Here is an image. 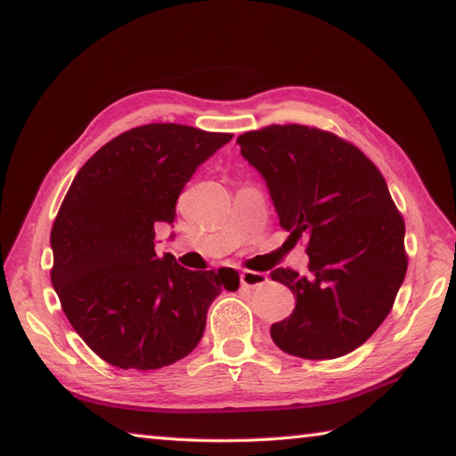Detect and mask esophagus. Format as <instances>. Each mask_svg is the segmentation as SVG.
Instances as JSON below:
<instances>
[{
	"label": "esophagus",
	"instance_id": "esophagus-1",
	"mask_svg": "<svg viewBox=\"0 0 456 456\" xmlns=\"http://www.w3.org/2000/svg\"><path fill=\"white\" fill-rule=\"evenodd\" d=\"M239 281H241L243 288L247 289H253V288H259V285L267 283V275L265 273H259V272H241L239 273Z\"/></svg>",
	"mask_w": 456,
	"mask_h": 456
}]
</instances>
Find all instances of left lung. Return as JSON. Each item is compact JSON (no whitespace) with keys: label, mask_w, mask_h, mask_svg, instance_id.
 <instances>
[{"label":"left lung","mask_w":456,"mask_h":456,"mask_svg":"<svg viewBox=\"0 0 456 456\" xmlns=\"http://www.w3.org/2000/svg\"><path fill=\"white\" fill-rule=\"evenodd\" d=\"M264 176L289 237H307L312 277L273 269L296 310L272 326L277 348L305 360L356 350L390 314L406 275L404 221L364 152L336 134L273 125L237 138Z\"/></svg>","instance_id":"8db88e82"}]
</instances>
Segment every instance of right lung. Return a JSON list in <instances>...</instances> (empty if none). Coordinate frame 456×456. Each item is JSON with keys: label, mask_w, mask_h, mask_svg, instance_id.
<instances>
[{"label": "right lung", "mask_w": 456, "mask_h": 456, "mask_svg": "<svg viewBox=\"0 0 456 456\" xmlns=\"http://www.w3.org/2000/svg\"><path fill=\"white\" fill-rule=\"evenodd\" d=\"M233 134L184 125L126 130L88 159L53 221L52 285L78 336L108 364L159 370L197 348L207 310L239 288L231 267L184 269L154 251L157 223Z\"/></svg>", "instance_id": "obj_1"}]
</instances>
